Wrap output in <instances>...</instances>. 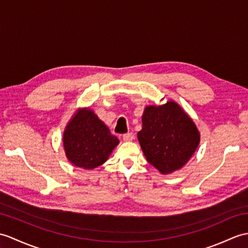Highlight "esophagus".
I'll list each match as a JSON object with an SVG mask.
<instances>
[{"label":"esophagus","instance_id":"1","mask_svg":"<svg viewBox=\"0 0 248 248\" xmlns=\"http://www.w3.org/2000/svg\"><path fill=\"white\" fill-rule=\"evenodd\" d=\"M123 140L124 141H132L134 140V135H133V133H126L123 136Z\"/></svg>","mask_w":248,"mask_h":248}]
</instances>
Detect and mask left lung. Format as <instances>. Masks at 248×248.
Returning <instances> with one entry per match:
<instances>
[{
	"label": "left lung",
	"mask_w": 248,
	"mask_h": 248,
	"mask_svg": "<svg viewBox=\"0 0 248 248\" xmlns=\"http://www.w3.org/2000/svg\"><path fill=\"white\" fill-rule=\"evenodd\" d=\"M138 141L147 160L162 174L180 170L199 147L201 134L192 118L173 100L147 106Z\"/></svg>",
	"instance_id": "obj_1"
}]
</instances>
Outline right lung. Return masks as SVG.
<instances>
[{
  "instance_id": "add662e5",
  "label": "right lung",
  "mask_w": 248,
  "mask_h": 248,
  "mask_svg": "<svg viewBox=\"0 0 248 248\" xmlns=\"http://www.w3.org/2000/svg\"><path fill=\"white\" fill-rule=\"evenodd\" d=\"M66 158L78 168L92 170L106 163L119 140L90 108H80L62 137Z\"/></svg>"
}]
</instances>
